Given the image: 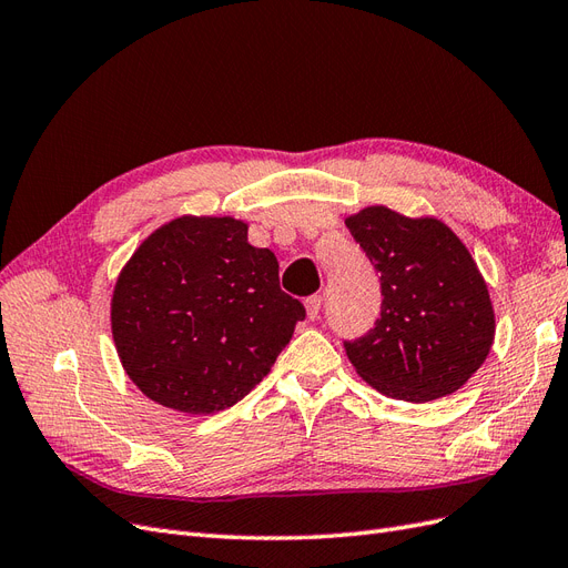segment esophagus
Returning <instances> with one entry per match:
<instances>
[{"mask_svg":"<svg viewBox=\"0 0 568 568\" xmlns=\"http://www.w3.org/2000/svg\"><path fill=\"white\" fill-rule=\"evenodd\" d=\"M305 311H307V317L317 320V317H320V311H322V296L305 298Z\"/></svg>","mask_w":568,"mask_h":568,"instance_id":"1","label":"esophagus"}]
</instances>
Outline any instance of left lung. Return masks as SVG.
<instances>
[{"mask_svg": "<svg viewBox=\"0 0 568 568\" xmlns=\"http://www.w3.org/2000/svg\"><path fill=\"white\" fill-rule=\"evenodd\" d=\"M346 227L382 274V315L346 341L355 372L395 400L450 395L486 363L495 338L488 286L459 236L436 217L369 205Z\"/></svg>", "mask_w": 568, "mask_h": 568, "instance_id": "left-lung-1", "label": "left lung"}]
</instances>
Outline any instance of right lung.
Listing matches in <instances>:
<instances>
[{
    "instance_id": "right-lung-1",
    "label": "right lung",
    "mask_w": 568,
    "mask_h": 568,
    "mask_svg": "<svg viewBox=\"0 0 568 568\" xmlns=\"http://www.w3.org/2000/svg\"><path fill=\"white\" fill-rule=\"evenodd\" d=\"M305 320L270 248L234 217L182 215L134 251L111 298L120 363L146 398L211 415L248 395Z\"/></svg>"
}]
</instances>
